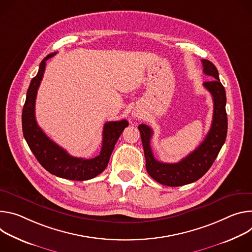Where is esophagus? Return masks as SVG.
Returning a JSON list of instances; mask_svg holds the SVG:
<instances>
[{"mask_svg":"<svg viewBox=\"0 0 252 252\" xmlns=\"http://www.w3.org/2000/svg\"><path fill=\"white\" fill-rule=\"evenodd\" d=\"M132 115L136 118H140V116H141V113H140V112H139V111H134L133 112V113H132Z\"/></svg>","mask_w":252,"mask_h":252,"instance_id":"34e87169","label":"esophagus"}]
</instances>
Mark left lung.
Instances as JSON below:
<instances>
[{
    "label": "left lung",
    "mask_w": 252,
    "mask_h": 252,
    "mask_svg": "<svg viewBox=\"0 0 252 252\" xmlns=\"http://www.w3.org/2000/svg\"><path fill=\"white\" fill-rule=\"evenodd\" d=\"M201 62L204 74L211 78L210 81L203 83V86L213 98L212 124L202 143L177 163L160 162L154 157L150 146L152 129L145 124L138 126L146 159V170L155 181L166 186H182L201 178L208 171L225 142L227 135L225 89L219 80L214 64L205 59Z\"/></svg>",
    "instance_id": "left-lung-1"
}]
</instances>
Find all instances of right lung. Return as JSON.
Masks as SVG:
<instances>
[{
    "label": "right lung",
    "mask_w": 252,
    "mask_h": 252,
    "mask_svg": "<svg viewBox=\"0 0 252 252\" xmlns=\"http://www.w3.org/2000/svg\"><path fill=\"white\" fill-rule=\"evenodd\" d=\"M54 55H56V52L49 54L41 62L38 74L31 80L29 89L27 91L22 113L23 134L39 163L51 174L77 181L92 179L105 170L118 138L128 126V121H110L104 124L100 154L92 159L73 157L52 141L37 124L35 103L37 92L44 76L46 61Z\"/></svg>",
    "instance_id": "1"
}]
</instances>
